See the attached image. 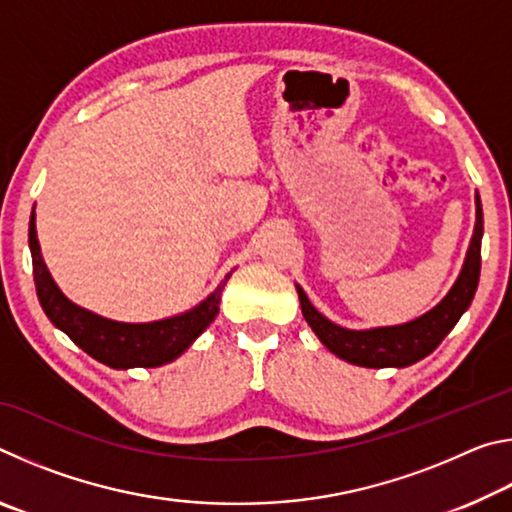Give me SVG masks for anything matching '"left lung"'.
<instances>
[{"instance_id":"8db88e82","label":"left lung","mask_w":512,"mask_h":512,"mask_svg":"<svg viewBox=\"0 0 512 512\" xmlns=\"http://www.w3.org/2000/svg\"><path fill=\"white\" fill-rule=\"evenodd\" d=\"M476 203V223L474 235L467 248L465 262L458 273L454 287L447 296L429 309L427 314L409 320L402 325L370 327V329H348L332 323L311 305L307 293L296 284L302 316L314 329V334L325 348L336 357L363 368H406L420 361L438 348L440 341L452 332L479 287L481 275V239H483V210L479 192L474 196Z\"/></svg>"}]
</instances>
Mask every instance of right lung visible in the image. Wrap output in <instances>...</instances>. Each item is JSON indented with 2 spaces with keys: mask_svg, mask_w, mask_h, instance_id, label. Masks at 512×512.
Returning <instances> with one entry per match:
<instances>
[{
  "mask_svg": "<svg viewBox=\"0 0 512 512\" xmlns=\"http://www.w3.org/2000/svg\"><path fill=\"white\" fill-rule=\"evenodd\" d=\"M29 248L38 300L47 318L83 352H88L92 359L106 363L115 370L158 368L178 359L219 314L221 291L232 275H225L210 296L198 302L196 307L183 311V314L151 320V323H121V320L103 318L90 309L74 305L58 289L40 253L36 210L31 212L29 221Z\"/></svg>",
  "mask_w": 512,
  "mask_h": 512,
  "instance_id": "right-lung-1",
  "label": "right lung"
}]
</instances>
